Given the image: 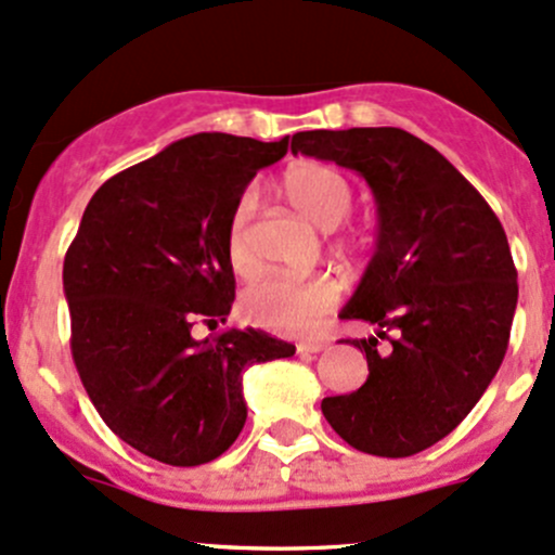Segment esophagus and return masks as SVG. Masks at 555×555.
<instances>
[{"label":"esophagus","instance_id":"34e87169","mask_svg":"<svg viewBox=\"0 0 555 555\" xmlns=\"http://www.w3.org/2000/svg\"><path fill=\"white\" fill-rule=\"evenodd\" d=\"M326 347L328 343H321V339H308V343L297 345V352H300V356H315V352L326 350Z\"/></svg>","mask_w":555,"mask_h":555}]
</instances>
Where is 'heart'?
Instances as JSON below:
<instances>
[{"mask_svg": "<svg viewBox=\"0 0 555 555\" xmlns=\"http://www.w3.org/2000/svg\"><path fill=\"white\" fill-rule=\"evenodd\" d=\"M284 194L297 210L321 229H337L352 210V189L339 170L324 163H300L282 181ZM255 199L245 192L231 210L227 229V255L236 271L249 266L247 223ZM337 284L328 279H297L289 273H263L242 295V310L253 324L276 332L313 328L337 302Z\"/></svg>", "mask_w": 555, "mask_h": 555, "instance_id": "obj_1", "label": "heart"}]
</instances>
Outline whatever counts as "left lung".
I'll use <instances>...</instances> for the list:
<instances>
[{"mask_svg":"<svg viewBox=\"0 0 555 555\" xmlns=\"http://www.w3.org/2000/svg\"><path fill=\"white\" fill-rule=\"evenodd\" d=\"M358 170L379 212L376 253L339 315L376 337L369 379L321 400L361 453L405 459L448 437L482 398L508 350L519 284L505 231L464 176L403 129L300 131L292 155Z\"/></svg>","mask_w":555,"mask_h":555,"instance_id":"left-lung-1","label":"left lung"}]
</instances>
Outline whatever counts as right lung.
I'll list each match as a JSON object with an SVG mask.
<instances>
[{"mask_svg":"<svg viewBox=\"0 0 555 555\" xmlns=\"http://www.w3.org/2000/svg\"><path fill=\"white\" fill-rule=\"evenodd\" d=\"M287 139L194 133L94 192L63 263L70 352L109 429L168 466H199L234 446L247 418L242 371L295 356L260 328L194 339L227 321L234 268L227 229L260 168Z\"/></svg>","mask_w":555,"mask_h":555,"instance_id":"obj_1","label":"right lung"}]
</instances>
